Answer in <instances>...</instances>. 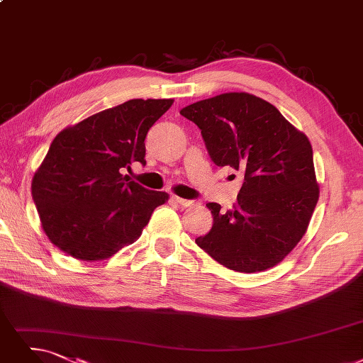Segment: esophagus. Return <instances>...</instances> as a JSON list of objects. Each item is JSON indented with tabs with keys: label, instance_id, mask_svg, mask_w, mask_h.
Here are the masks:
<instances>
[{
	"label": "esophagus",
	"instance_id": "34e87169",
	"mask_svg": "<svg viewBox=\"0 0 363 363\" xmlns=\"http://www.w3.org/2000/svg\"><path fill=\"white\" fill-rule=\"evenodd\" d=\"M172 199L176 201L177 204L183 206V207H191V206H194V204H195V201H194V199H184V198H180V196H176V195L172 196Z\"/></svg>",
	"mask_w": 363,
	"mask_h": 363
}]
</instances>
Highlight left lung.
Returning <instances> with one entry per match:
<instances>
[{
	"instance_id": "8db88e82",
	"label": "left lung",
	"mask_w": 363,
	"mask_h": 363,
	"mask_svg": "<svg viewBox=\"0 0 363 363\" xmlns=\"http://www.w3.org/2000/svg\"><path fill=\"white\" fill-rule=\"evenodd\" d=\"M217 167L244 174L232 210L208 202L213 226L196 244L238 272L277 265L306 234L318 199L308 138L265 99L229 92L180 110Z\"/></svg>"
}]
</instances>
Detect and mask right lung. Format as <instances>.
Listing matches in <instances>:
<instances>
[{"label": "right lung", "instance_id": "right-lung-1", "mask_svg": "<svg viewBox=\"0 0 363 363\" xmlns=\"http://www.w3.org/2000/svg\"><path fill=\"white\" fill-rule=\"evenodd\" d=\"M172 99H129L64 129L52 141L31 191L49 240L69 256L98 260L134 242L165 192L123 168L146 165L144 140Z\"/></svg>", "mask_w": 363, "mask_h": 363}]
</instances>
